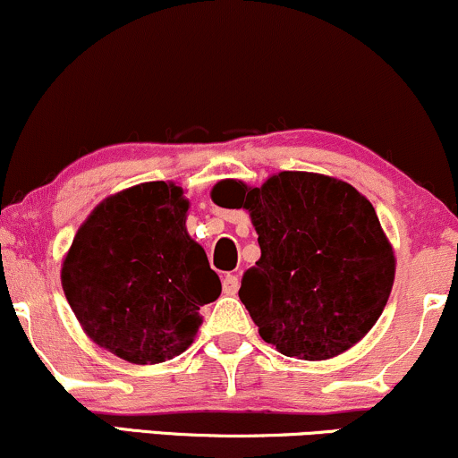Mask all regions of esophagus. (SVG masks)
I'll return each mask as SVG.
<instances>
[{
  "instance_id": "esophagus-1",
  "label": "esophagus",
  "mask_w": 458,
  "mask_h": 458,
  "mask_svg": "<svg viewBox=\"0 0 458 458\" xmlns=\"http://www.w3.org/2000/svg\"><path fill=\"white\" fill-rule=\"evenodd\" d=\"M222 288H224L225 295H236V291H239V276H234V273H228V276H224Z\"/></svg>"
}]
</instances>
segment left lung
<instances>
[{
  "label": "left lung",
  "mask_w": 458,
  "mask_h": 458,
  "mask_svg": "<svg viewBox=\"0 0 458 458\" xmlns=\"http://www.w3.org/2000/svg\"><path fill=\"white\" fill-rule=\"evenodd\" d=\"M211 198L250 213L260 259L245 271L239 297L260 338L282 355L331 360L379 320L396 259L375 207L353 185L277 172L260 187L222 181Z\"/></svg>",
  "instance_id": "1"
}]
</instances>
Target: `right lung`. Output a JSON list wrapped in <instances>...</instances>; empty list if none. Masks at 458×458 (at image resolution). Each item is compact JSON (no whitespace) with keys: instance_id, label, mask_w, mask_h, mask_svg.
Masks as SVG:
<instances>
[{"instance_id":"1","label":"right lung","mask_w":458,"mask_h":458,"mask_svg":"<svg viewBox=\"0 0 458 458\" xmlns=\"http://www.w3.org/2000/svg\"><path fill=\"white\" fill-rule=\"evenodd\" d=\"M176 182L123 189L94 207L62 260L68 306L101 349L131 364H161L189 349L199 308L222 293L207 251L187 233Z\"/></svg>"}]
</instances>
